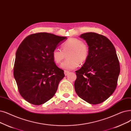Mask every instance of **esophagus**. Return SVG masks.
<instances>
[{
    "label": "esophagus",
    "mask_w": 131,
    "mask_h": 131,
    "mask_svg": "<svg viewBox=\"0 0 131 131\" xmlns=\"http://www.w3.org/2000/svg\"><path fill=\"white\" fill-rule=\"evenodd\" d=\"M70 73V72L69 71H64V74H65V76H67L68 74H69V73Z\"/></svg>",
    "instance_id": "1"
}]
</instances>
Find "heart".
I'll use <instances>...</instances> for the list:
<instances>
[{"instance_id": "obj_1", "label": "heart", "mask_w": 131, "mask_h": 131, "mask_svg": "<svg viewBox=\"0 0 131 131\" xmlns=\"http://www.w3.org/2000/svg\"><path fill=\"white\" fill-rule=\"evenodd\" d=\"M66 54L67 59L62 62L60 67L65 70H73L87 60L89 48L80 39L71 38L61 45V50L56 49L53 51L52 59L55 63L58 64L65 58Z\"/></svg>"}]
</instances>
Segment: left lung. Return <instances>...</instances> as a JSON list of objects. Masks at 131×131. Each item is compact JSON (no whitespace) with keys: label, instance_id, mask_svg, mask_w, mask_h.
<instances>
[{"label":"left lung","instance_id":"1","mask_svg":"<svg viewBox=\"0 0 131 131\" xmlns=\"http://www.w3.org/2000/svg\"><path fill=\"white\" fill-rule=\"evenodd\" d=\"M80 37L87 43L89 55L81 69L75 71V92L90 104H100L117 87L120 66L116 49L109 39L97 33H84Z\"/></svg>","mask_w":131,"mask_h":131}]
</instances>
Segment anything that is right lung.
<instances>
[{
  "mask_svg": "<svg viewBox=\"0 0 131 131\" xmlns=\"http://www.w3.org/2000/svg\"><path fill=\"white\" fill-rule=\"evenodd\" d=\"M66 39L52 34L36 33L26 37L17 49L14 77L20 95L29 103L43 104L57 90L65 75L54 64L52 53Z\"/></svg>",
  "mask_w": 131,
  "mask_h": 131,
  "instance_id": "right-lung-1",
  "label": "right lung"
}]
</instances>
